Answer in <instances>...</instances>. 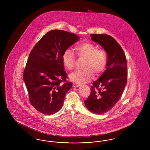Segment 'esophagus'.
<instances>
[{"label":"esophagus","instance_id":"obj_1","mask_svg":"<svg viewBox=\"0 0 150 150\" xmlns=\"http://www.w3.org/2000/svg\"><path fill=\"white\" fill-rule=\"evenodd\" d=\"M80 84H78V83H73V84H72V86H73V87L74 88H76V87H79V86H80Z\"/></svg>","mask_w":150,"mask_h":150}]
</instances>
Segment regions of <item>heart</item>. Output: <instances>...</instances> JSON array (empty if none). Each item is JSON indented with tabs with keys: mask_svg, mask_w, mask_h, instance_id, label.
I'll return each mask as SVG.
<instances>
[{
	"mask_svg": "<svg viewBox=\"0 0 150 150\" xmlns=\"http://www.w3.org/2000/svg\"><path fill=\"white\" fill-rule=\"evenodd\" d=\"M75 50L79 57H86L81 69L70 75V79L77 83L88 82L95 75H99L105 70L107 64V54L103 50H98L92 43L84 42L77 45ZM62 63L69 70H72L75 64L76 57L70 49L64 50L62 56Z\"/></svg>",
	"mask_w": 150,
	"mask_h": 150,
	"instance_id": "obj_1",
	"label": "heart"
}]
</instances>
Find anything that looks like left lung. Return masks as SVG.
<instances>
[{
  "instance_id": "1",
  "label": "left lung",
  "mask_w": 150,
  "mask_h": 150,
  "mask_svg": "<svg viewBox=\"0 0 150 150\" xmlns=\"http://www.w3.org/2000/svg\"><path fill=\"white\" fill-rule=\"evenodd\" d=\"M93 42L99 44L107 54L106 70L93 83L91 92L84 100L86 107L96 114L110 111L120 98L127 82L126 57L121 46L106 34H91Z\"/></svg>"
}]
</instances>
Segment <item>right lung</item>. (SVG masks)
<instances>
[{
    "label": "right lung",
    "instance_id": "add662e5",
    "mask_svg": "<svg viewBox=\"0 0 150 150\" xmlns=\"http://www.w3.org/2000/svg\"><path fill=\"white\" fill-rule=\"evenodd\" d=\"M79 38L71 33L53 30L43 36L29 54L23 79L31 104L43 114L57 112L72 88V83L66 81L62 56Z\"/></svg>",
    "mask_w": 150,
    "mask_h": 150
}]
</instances>
